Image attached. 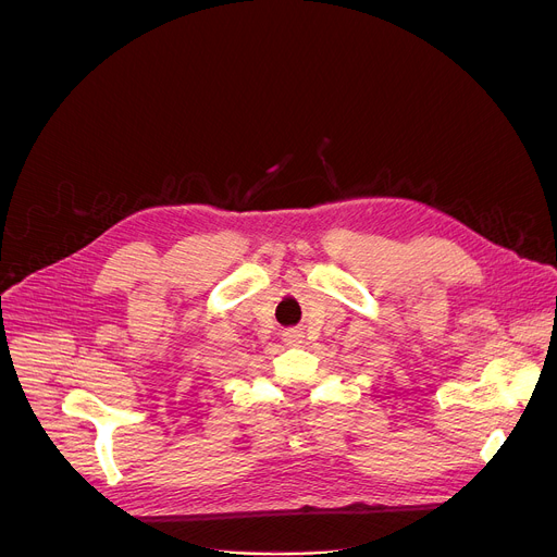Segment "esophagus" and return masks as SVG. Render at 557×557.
<instances>
[{"instance_id":"34e87169","label":"esophagus","mask_w":557,"mask_h":557,"mask_svg":"<svg viewBox=\"0 0 557 557\" xmlns=\"http://www.w3.org/2000/svg\"><path fill=\"white\" fill-rule=\"evenodd\" d=\"M300 333L298 331H295V329H288V331H284V341L286 343H290V345H295V343H300Z\"/></svg>"}]
</instances>
